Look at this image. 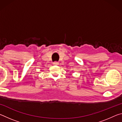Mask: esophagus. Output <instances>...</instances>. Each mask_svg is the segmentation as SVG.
<instances>
[{
  "label": "esophagus",
  "instance_id": "obj_1",
  "mask_svg": "<svg viewBox=\"0 0 122 122\" xmlns=\"http://www.w3.org/2000/svg\"><path fill=\"white\" fill-rule=\"evenodd\" d=\"M53 64L54 65H58L59 64V63L58 62L55 61V62H54L53 63Z\"/></svg>",
  "mask_w": 122,
  "mask_h": 122
}]
</instances>
